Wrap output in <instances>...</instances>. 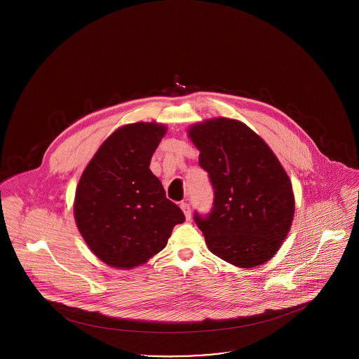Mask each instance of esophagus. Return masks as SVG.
<instances>
[{
	"mask_svg": "<svg viewBox=\"0 0 359 359\" xmlns=\"http://www.w3.org/2000/svg\"><path fill=\"white\" fill-rule=\"evenodd\" d=\"M180 207H182V210H183V212H184V215H186V219L189 221V219H191V205L186 203V202H183V203L180 205Z\"/></svg>",
	"mask_w": 359,
	"mask_h": 359,
	"instance_id": "1",
	"label": "esophagus"
}]
</instances>
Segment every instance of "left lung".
<instances>
[{
    "instance_id": "left-lung-1",
    "label": "left lung",
    "mask_w": 359,
    "mask_h": 359,
    "mask_svg": "<svg viewBox=\"0 0 359 359\" xmlns=\"http://www.w3.org/2000/svg\"><path fill=\"white\" fill-rule=\"evenodd\" d=\"M188 135L214 189L210 212H194L210 252L239 268L266 262L293 219L288 175L265 141L239 121H205Z\"/></svg>"
}]
</instances>
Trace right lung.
I'll list each match as a JSON object with an SVG mask.
<instances>
[{
    "mask_svg": "<svg viewBox=\"0 0 359 359\" xmlns=\"http://www.w3.org/2000/svg\"><path fill=\"white\" fill-rule=\"evenodd\" d=\"M167 128L154 122L122 126L86 167L75 195V221L93 253L129 269L161 252L184 214L149 170Z\"/></svg>",
    "mask_w": 359,
    "mask_h": 359,
    "instance_id": "obj_1",
    "label": "right lung"
}]
</instances>
